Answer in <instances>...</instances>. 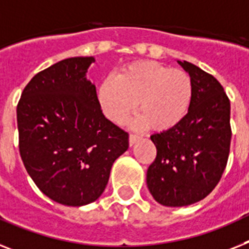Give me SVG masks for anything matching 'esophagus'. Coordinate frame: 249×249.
<instances>
[{
  "label": "esophagus",
  "instance_id": "esophagus-1",
  "mask_svg": "<svg viewBox=\"0 0 249 249\" xmlns=\"http://www.w3.org/2000/svg\"><path fill=\"white\" fill-rule=\"evenodd\" d=\"M139 139H140V136L139 135H136V133H129V137H128L129 145H131V146H132V145H135V142H136Z\"/></svg>",
  "mask_w": 249,
  "mask_h": 249
}]
</instances>
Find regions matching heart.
<instances>
[{
    "label": "heart",
    "instance_id": "1",
    "mask_svg": "<svg viewBox=\"0 0 249 249\" xmlns=\"http://www.w3.org/2000/svg\"><path fill=\"white\" fill-rule=\"evenodd\" d=\"M98 102L110 121L123 123L139 102L133 127L149 124L159 131L183 120L192 100V80L179 69H168L153 61L133 62L98 88Z\"/></svg>",
    "mask_w": 249,
    "mask_h": 249
}]
</instances>
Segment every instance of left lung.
I'll return each instance as SVG.
<instances>
[{"label":"left lung","instance_id":"8db88e82","mask_svg":"<svg viewBox=\"0 0 249 249\" xmlns=\"http://www.w3.org/2000/svg\"><path fill=\"white\" fill-rule=\"evenodd\" d=\"M192 80L188 113L178 124L150 136L157 158L150 164V194L164 206H188L219 183L231 151V100L213 75L178 61Z\"/></svg>","mask_w":249,"mask_h":249}]
</instances>
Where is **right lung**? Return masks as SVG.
Wrapping results in <instances>:
<instances>
[{"instance_id":"1","label":"right lung","mask_w":249,"mask_h":249,"mask_svg":"<svg viewBox=\"0 0 249 249\" xmlns=\"http://www.w3.org/2000/svg\"><path fill=\"white\" fill-rule=\"evenodd\" d=\"M94 57H72L36 73L18 103V151L43 194L66 206L99 198L128 133L107 120L95 85Z\"/></svg>"}]
</instances>
